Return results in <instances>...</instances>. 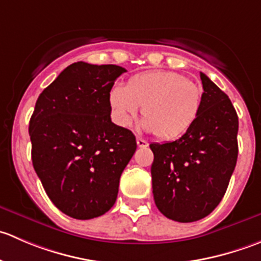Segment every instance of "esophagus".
<instances>
[{
	"instance_id": "34e87169",
	"label": "esophagus",
	"mask_w": 261,
	"mask_h": 261,
	"mask_svg": "<svg viewBox=\"0 0 261 261\" xmlns=\"http://www.w3.org/2000/svg\"><path fill=\"white\" fill-rule=\"evenodd\" d=\"M136 144H138L139 147H146L147 145H149V143H147L146 140H144V139H141V138L136 139Z\"/></svg>"
}]
</instances>
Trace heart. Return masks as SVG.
<instances>
[{"mask_svg": "<svg viewBox=\"0 0 261 261\" xmlns=\"http://www.w3.org/2000/svg\"><path fill=\"white\" fill-rule=\"evenodd\" d=\"M110 106L117 125L126 127L143 106L141 126L163 140L179 138L194 123L202 107V91L184 75L150 70L134 75L110 91Z\"/></svg>", "mask_w": 261, "mask_h": 261, "instance_id": "heart-1", "label": "heart"}]
</instances>
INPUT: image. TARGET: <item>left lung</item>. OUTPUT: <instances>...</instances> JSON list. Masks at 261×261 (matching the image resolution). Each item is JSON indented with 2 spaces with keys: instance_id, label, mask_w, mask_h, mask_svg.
<instances>
[{
  "instance_id": "8db88e82",
  "label": "left lung",
  "mask_w": 261,
  "mask_h": 261,
  "mask_svg": "<svg viewBox=\"0 0 261 261\" xmlns=\"http://www.w3.org/2000/svg\"><path fill=\"white\" fill-rule=\"evenodd\" d=\"M201 81L202 107L193 125L178 140L150 144L155 204L177 222L208 216L225 196L238 162V114L203 73Z\"/></svg>"
}]
</instances>
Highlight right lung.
Listing matches in <instances>:
<instances>
[{
    "label": "right lung",
    "instance_id": "obj_1",
    "mask_svg": "<svg viewBox=\"0 0 261 261\" xmlns=\"http://www.w3.org/2000/svg\"><path fill=\"white\" fill-rule=\"evenodd\" d=\"M125 72L73 63L41 92L30 118L34 169L55 207L77 220L114 206L136 150L134 134L111 121L110 91Z\"/></svg>",
    "mask_w": 261,
    "mask_h": 261
}]
</instances>
